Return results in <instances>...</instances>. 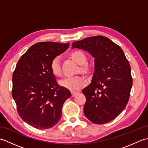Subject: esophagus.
I'll return each mask as SVG.
<instances>
[{
    "label": "esophagus",
    "instance_id": "34e87169",
    "mask_svg": "<svg viewBox=\"0 0 148 148\" xmlns=\"http://www.w3.org/2000/svg\"><path fill=\"white\" fill-rule=\"evenodd\" d=\"M79 93V92H73V91H72V92H71V93H72V97H74V96H76L77 94Z\"/></svg>",
    "mask_w": 148,
    "mask_h": 148
}]
</instances>
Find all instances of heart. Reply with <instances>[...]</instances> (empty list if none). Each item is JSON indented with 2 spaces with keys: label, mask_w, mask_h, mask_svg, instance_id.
I'll return each instance as SVG.
<instances>
[{
  "label": "heart",
  "mask_w": 148,
  "mask_h": 148,
  "mask_svg": "<svg viewBox=\"0 0 148 148\" xmlns=\"http://www.w3.org/2000/svg\"><path fill=\"white\" fill-rule=\"evenodd\" d=\"M71 57L74 60L77 62L78 64L83 65L86 62V57L84 53L80 51V50H75L71 53ZM50 68L52 73L56 76H59L61 75V64H60V57L59 56H55L52 60L50 65ZM87 65H83L81 67V71H86L88 70ZM86 83L85 79L82 76H74L66 77L65 79L60 81V84L61 86H64L66 88L69 89L71 90H79L81 88H82Z\"/></svg>",
  "instance_id": "heart-1"
}]
</instances>
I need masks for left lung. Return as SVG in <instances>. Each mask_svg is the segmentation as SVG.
<instances>
[{
  "label": "left lung",
  "instance_id": "8db88e82",
  "mask_svg": "<svg viewBox=\"0 0 148 148\" xmlns=\"http://www.w3.org/2000/svg\"><path fill=\"white\" fill-rule=\"evenodd\" d=\"M72 46L95 58L92 80L82 90L86 97L84 114L93 123H106L123 111L129 99L132 86L129 62L120 47L104 36L87 37Z\"/></svg>",
  "mask_w": 148,
  "mask_h": 148
}]
</instances>
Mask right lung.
Returning <instances> with one entry per match:
<instances>
[{"label": "right lung", "instance_id": "add662e5", "mask_svg": "<svg viewBox=\"0 0 148 148\" xmlns=\"http://www.w3.org/2000/svg\"><path fill=\"white\" fill-rule=\"evenodd\" d=\"M69 43L40 42L21 56L12 74V95L19 116L37 129L57 123L62 106L71 97L67 88L58 85L50 65L55 56L67 50Z\"/></svg>", "mask_w": 148, "mask_h": 148}]
</instances>
